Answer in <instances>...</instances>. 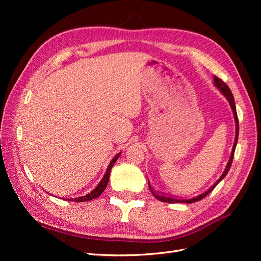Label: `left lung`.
I'll return each instance as SVG.
<instances>
[{"mask_svg": "<svg viewBox=\"0 0 261 261\" xmlns=\"http://www.w3.org/2000/svg\"><path fill=\"white\" fill-rule=\"evenodd\" d=\"M213 82H215V85L217 88L223 93V96L227 99L228 103H230L232 110H233V114H234V118H235V125H236V134H235V140H234V145H233V149H232V152H231V156H230V160H228L227 164H226V168L224 170V172L222 173V175L220 176V178L216 181L215 184H213L207 192L202 193L201 195L197 196V197H194V198H191V199H177L175 198V197H172V196H168V195H162V194H159L156 193L155 191H153V188L150 186V183L148 180V186H149V189L150 192H151V194L153 195L154 198H156L158 200L160 201H163V202H169V203H175V202H184V203H192V202H196V201H199L201 200L202 198H204L209 193H211L213 189H215V187L220 183L221 180H222L225 175L227 174L228 170H230L231 165H232V162H233V158H234V151H235V148H236V145H238V140H239V129H240V125H239V118H238V113H236V108H235V102H234V97L233 94L231 92V89L228 88V86L223 82L221 81L220 78H218L217 76H213Z\"/></svg>", "mask_w": 261, "mask_h": 261, "instance_id": "8db88e82", "label": "left lung"}]
</instances>
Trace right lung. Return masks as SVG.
<instances>
[{
    "label": "right lung",
    "instance_id": "add662e5",
    "mask_svg": "<svg viewBox=\"0 0 261 261\" xmlns=\"http://www.w3.org/2000/svg\"><path fill=\"white\" fill-rule=\"evenodd\" d=\"M120 154H121V152L117 153V154L113 158L112 161L110 162L105 176L102 177V179L100 180V183L97 185V187L94 188L92 192H90L89 194H87L86 196H81V197H77V198H72V199H68V200H69V201H77V202L89 201V200H92V199H94V198H97V197H99L102 193H103L106 187H107V185H108L109 178H110V172H111V169H112V167L114 165V163L116 162V160L118 159V156H120Z\"/></svg>",
    "mask_w": 261,
    "mask_h": 261
}]
</instances>
